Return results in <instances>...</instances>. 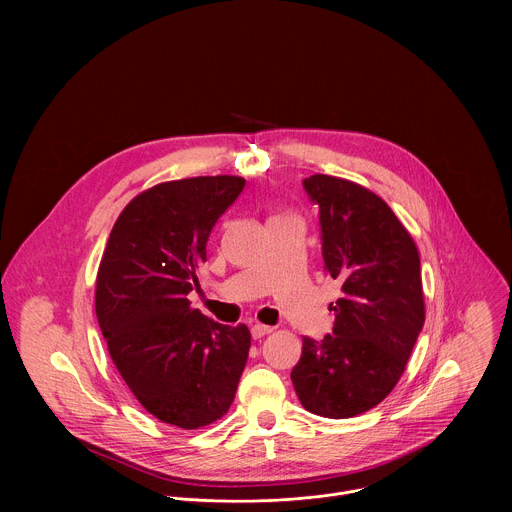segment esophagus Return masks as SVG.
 Here are the masks:
<instances>
[{"mask_svg":"<svg viewBox=\"0 0 512 512\" xmlns=\"http://www.w3.org/2000/svg\"><path fill=\"white\" fill-rule=\"evenodd\" d=\"M272 331H274L272 327H268V325H260V323L252 325V329H250V333H252V339H262L264 335H268V333H272Z\"/></svg>","mask_w":512,"mask_h":512,"instance_id":"34e87169","label":"esophagus"}]
</instances>
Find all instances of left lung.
<instances>
[{
  "label": "left lung",
  "mask_w": 512,
  "mask_h": 512,
  "mask_svg": "<svg viewBox=\"0 0 512 512\" xmlns=\"http://www.w3.org/2000/svg\"><path fill=\"white\" fill-rule=\"evenodd\" d=\"M325 270L341 282L333 335L303 337L292 382L301 406L343 420L380 404L400 380L424 327L420 254L392 209L363 185L311 175Z\"/></svg>",
  "instance_id": "8db88e82"
}]
</instances>
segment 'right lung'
Wrapping results in <instances>:
<instances>
[{
    "label": "right lung",
    "mask_w": 512,
    "mask_h": 512,
    "mask_svg": "<svg viewBox=\"0 0 512 512\" xmlns=\"http://www.w3.org/2000/svg\"><path fill=\"white\" fill-rule=\"evenodd\" d=\"M246 181L236 175L159 183L116 220L96 276L108 353L157 420L197 430L220 420L248 359L250 331L191 307L207 240Z\"/></svg>",
    "instance_id": "1"
}]
</instances>
